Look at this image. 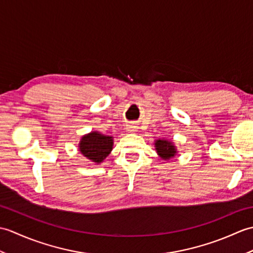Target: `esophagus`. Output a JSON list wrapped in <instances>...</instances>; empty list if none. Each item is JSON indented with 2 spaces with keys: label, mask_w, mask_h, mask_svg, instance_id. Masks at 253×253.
<instances>
[{
  "label": "esophagus",
  "mask_w": 253,
  "mask_h": 253,
  "mask_svg": "<svg viewBox=\"0 0 253 253\" xmlns=\"http://www.w3.org/2000/svg\"><path fill=\"white\" fill-rule=\"evenodd\" d=\"M136 129H137V126L133 123H131V124H129V125H128V130H129L130 132L136 131Z\"/></svg>",
  "instance_id": "esophagus-1"
}]
</instances>
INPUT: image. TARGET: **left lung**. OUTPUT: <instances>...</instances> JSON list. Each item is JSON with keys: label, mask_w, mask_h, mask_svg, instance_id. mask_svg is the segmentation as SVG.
Returning <instances> with one entry per match:
<instances>
[{"label": "left lung", "mask_w": 253, "mask_h": 253, "mask_svg": "<svg viewBox=\"0 0 253 253\" xmlns=\"http://www.w3.org/2000/svg\"><path fill=\"white\" fill-rule=\"evenodd\" d=\"M155 149H157L160 157L164 160L170 159L176 153L175 147L168 140H157V142H155Z\"/></svg>", "instance_id": "obj_1"}]
</instances>
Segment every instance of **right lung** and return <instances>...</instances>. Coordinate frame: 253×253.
I'll return each mask as SVG.
<instances>
[{
	"instance_id": "obj_1",
	"label": "right lung",
	"mask_w": 253,
	"mask_h": 253,
	"mask_svg": "<svg viewBox=\"0 0 253 253\" xmlns=\"http://www.w3.org/2000/svg\"><path fill=\"white\" fill-rule=\"evenodd\" d=\"M113 138L103 136L98 131L90 132L82 138L79 143V150L85 158L100 163L112 151Z\"/></svg>"
}]
</instances>
